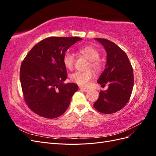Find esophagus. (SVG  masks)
Instances as JSON below:
<instances>
[{
    "label": "esophagus",
    "instance_id": "1",
    "mask_svg": "<svg viewBox=\"0 0 156 156\" xmlns=\"http://www.w3.org/2000/svg\"><path fill=\"white\" fill-rule=\"evenodd\" d=\"M79 88L81 89V90H82L84 91V92H88V91L90 90L89 88H84V87H80Z\"/></svg>",
    "mask_w": 156,
    "mask_h": 156
}]
</instances>
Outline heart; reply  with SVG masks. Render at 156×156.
<instances>
[{"label": "heart", "mask_w": 156, "mask_h": 156, "mask_svg": "<svg viewBox=\"0 0 156 156\" xmlns=\"http://www.w3.org/2000/svg\"><path fill=\"white\" fill-rule=\"evenodd\" d=\"M79 53L87 59L90 60L88 68L91 67L96 71L100 69L101 64L99 58L100 53L93 46L88 45L79 49ZM63 62L66 68L72 69L75 64V55L70 51H66L63 57ZM94 73L92 70L85 72H75L71 75L70 78L72 81L81 86H87L90 81L93 78Z\"/></svg>", "instance_id": "b5f03b06"}]
</instances>
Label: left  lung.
<instances>
[{
	"label": "left lung",
	"mask_w": 156,
	"mask_h": 156,
	"mask_svg": "<svg viewBox=\"0 0 156 156\" xmlns=\"http://www.w3.org/2000/svg\"><path fill=\"white\" fill-rule=\"evenodd\" d=\"M94 40L100 42L107 53L105 68L98 83H108V88L100 91L94 107L101 113L112 114L122 109L129 100L134 85L133 68L125 52L115 43L106 39Z\"/></svg>",
	"instance_id": "left-lung-1"
}]
</instances>
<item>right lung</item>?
<instances>
[{
  "instance_id": "right-lung-1",
  "label": "right lung",
  "mask_w": 156,
  "mask_h": 156,
  "mask_svg": "<svg viewBox=\"0 0 156 156\" xmlns=\"http://www.w3.org/2000/svg\"><path fill=\"white\" fill-rule=\"evenodd\" d=\"M79 37H50L40 41L27 54L21 66L20 81L24 99L30 109L46 119H55L67 110L78 90L67 79L64 55Z\"/></svg>"
}]
</instances>
